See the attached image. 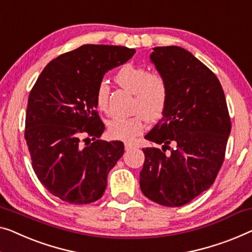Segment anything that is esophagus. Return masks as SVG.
I'll return each instance as SVG.
<instances>
[{
    "mask_svg": "<svg viewBox=\"0 0 252 252\" xmlns=\"http://www.w3.org/2000/svg\"><path fill=\"white\" fill-rule=\"evenodd\" d=\"M134 147H136V145L130 144V142H126V144H125L126 150H130V149H132V148H134Z\"/></svg>",
    "mask_w": 252,
    "mask_h": 252,
    "instance_id": "esophagus-1",
    "label": "esophagus"
}]
</instances>
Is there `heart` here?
<instances>
[{"label": "heart", "mask_w": 252, "mask_h": 252, "mask_svg": "<svg viewBox=\"0 0 252 252\" xmlns=\"http://www.w3.org/2000/svg\"><path fill=\"white\" fill-rule=\"evenodd\" d=\"M114 80L120 87L134 95L130 118H115L107 123V132L116 140L131 141L144 132L147 119L158 120L163 115L168 98V87L159 73L149 72L147 67L127 63L116 72ZM108 87L99 82L95 93V104L98 111H106Z\"/></svg>", "instance_id": "1"}]
</instances>
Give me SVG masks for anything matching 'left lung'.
<instances>
[{"label": "left lung", "mask_w": 252, "mask_h": 252, "mask_svg": "<svg viewBox=\"0 0 252 252\" xmlns=\"http://www.w3.org/2000/svg\"><path fill=\"white\" fill-rule=\"evenodd\" d=\"M153 50L150 60L167 82L168 98L163 118L145 137L163 146L142 149L140 189L154 202L179 207L213 186L225 158L231 119L212 70L182 47Z\"/></svg>", "instance_id": "left-lung-1"}]
</instances>
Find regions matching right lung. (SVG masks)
Wrapping results in <instances>:
<instances>
[{"mask_svg":"<svg viewBox=\"0 0 252 252\" xmlns=\"http://www.w3.org/2000/svg\"><path fill=\"white\" fill-rule=\"evenodd\" d=\"M134 53L123 46L82 45L52 60L30 90L25 139L32 168L40 183L63 201L98 200L108 172L125 153L123 142L98 139L105 126L95 93L104 74ZM85 135L94 140L87 148L80 142Z\"/></svg>","mask_w":252,"mask_h":252,"instance_id":"add662e5","label":"right lung"}]
</instances>
